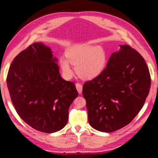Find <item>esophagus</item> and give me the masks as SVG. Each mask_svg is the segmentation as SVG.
Here are the masks:
<instances>
[{"instance_id":"obj_1","label":"esophagus","mask_w":158,"mask_h":158,"mask_svg":"<svg viewBox=\"0 0 158 158\" xmlns=\"http://www.w3.org/2000/svg\"><path fill=\"white\" fill-rule=\"evenodd\" d=\"M76 89H77L79 94H82V84H80L79 83L76 84Z\"/></svg>"}]
</instances>
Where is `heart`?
<instances>
[{"instance_id":"b5f03b06","label":"heart","mask_w":158,"mask_h":158,"mask_svg":"<svg viewBox=\"0 0 158 158\" xmlns=\"http://www.w3.org/2000/svg\"><path fill=\"white\" fill-rule=\"evenodd\" d=\"M66 59L60 57L59 64L64 77L70 78L73 70L70 63L76 65L75 70L79 77L92 80L101 74L106 67L107 54L103 48L98 45H76L65 52Z\"/></svg>"}]
</instances>
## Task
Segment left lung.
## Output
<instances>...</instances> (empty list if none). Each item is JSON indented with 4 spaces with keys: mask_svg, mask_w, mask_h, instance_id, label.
<instances>
[{
    "mask_svg": "<svg viewBox=\"0 0 158 158\" xmlns=\"http://www.w3.org/2000/svg\"><path fill=\"white\" fill-rule=\"evenodd\" d=\"M119 47L103 73L83 85L89 125L103 132L130 123L150 92L151 78L144 58L129 45Z\"/></svg>",
    "mask_w": 158,
    "mask_h": 158,
    "instance_id": "8db88e82",
    "label": "left lung"
}]
</instances>
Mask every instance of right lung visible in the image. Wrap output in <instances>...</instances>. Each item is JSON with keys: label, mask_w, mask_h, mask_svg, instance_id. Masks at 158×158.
I'll use <instances>...</instances> for the list:
<instances>
[{"label": "right lung", "mask_w": 158, "mask_h": 158, "mask_svg": "<svg viewBox=\"0 0 158 158\" xmlns=\"http://www.w3.org/2000/svg\"><path fill=\"white\" fill-rule=\"evenodd\" d=\"M57 61L50 47L35 43L14 59L6 79L19 116L45 133L66 126L69 109L78 95L73 82L62 78Z\"/></svg>", "instance_id": "right-lung-1"}]
</instances>
